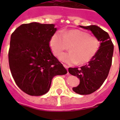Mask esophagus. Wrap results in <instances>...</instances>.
<instances>
[{"mask_svg": "<svg viewBox=\"0 0 120 120\" xmlns=\"http://www.w3.org/2000/svg\"><path fill=\"white\" fill-rule=\"evenodd\" d=\"M63 65H64V67H65L67 70V71H68V67L67 65H65V64H63Z\"/></svg>", "mask_w": 120, "mask_h": 120, "instance_id": "esophagus-1", "label": "esophagus"}]
</instances>
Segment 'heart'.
Returning a JSON list of instances; mask_svg holds the SVG:
<instances>
[{
	"label": "heart",
	"instance_id": "1",
	"mask_svg": "<svg viewBox=\"0 0 120 120\" xmlns=\"http://www.w3.org/2000/svg\"><path fill=\"white\" fill-rule=\"evenodd\" d=\"M49 44L56 56H59L69 46L70 52L60 55L59 59L70 65H83L90 62L100 47L97 37L79 29L55 32L50 39Z\"/></svg>",
	"mask_w": 120,
	"mask_h": 120
}]
</instances>
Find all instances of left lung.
I'll list each match as a JSON object with an SVG mask.
<instances>
[{
  "instance_id": "obj_1",
  "label": "left lung",
  "mask_w": 120,
  "mask_h": 120,
  "mask_svg": "<svg viewBox=\"0 0 120 120\" xmlns=\"http://www.w3.org/2000/svg\"><path fill=\"white\" fill-rule=\"evenodd\" d=\"M80 27L90 30L100 41L97 55L88 64L80 68H69L71 75L80 79V83L73 90L77 94L87 95L98 90L107 78L112 65L114 44L106 32L96 25Z\"/></svg>"
}]
</instances>
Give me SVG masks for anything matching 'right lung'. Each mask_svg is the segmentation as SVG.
I'll return each mask as SVG.
<instances>
[{
    "label": "right lung",
    "instance_id": "add662e5",
    "mask_svg": "<svg viewBox=\"0 0 120 120\" xmlns=\"http://www.w3.org/2000/svg\"><path fill=\"white\" fill-rule=\"evenodd\" d=\"M56 28L53 24H23L11 37L8 60L17 85L30 96L47 93L53 77L67 71L53 55L50 39Z\"/></svg>",
    "mask_w": 120,
    "mask_h": 120
}]
</instances>
